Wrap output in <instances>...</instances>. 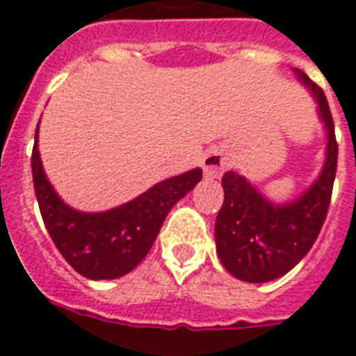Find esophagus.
<instances>
[{
  "label": "esophagus",
  "mask_w": 356,
  "mask_h": 356,
  "mask_svg": "<svg viewBox=\"0 0 356 356\" xmlns=\"http://www.w3.org/2000/svg\"><path fill=\"white\" fill-rule=\"evenodd\" d=\"M228 169V160L221 149H210L203 159V171L207 178H219Z\"/></svg>",
  "instance_id": "obj_1"
}]
</instances>
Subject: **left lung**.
<instances>
[{
    "label": "left lung",
    "mask_w": 356,
    "mask_h": 356,
    "mask_svg": "<svg viewBox=\"0 0 356 356\" xmlns=\"http://www.w3.org/2000/svg\"><path fill=\"white\" fill-rule=\"evenodd\" d=\"M294 72L319 105L328 134L326 160L307 193L284 205L271 203L244 176L225 172V201L216 219L217 254L229 275L250 284L280 278L303 259L323 228L332 200L339 155L332 112L323 89L300 69Z\"/></svg>",
    "instance_id": "8db88e82"
}]
</instances>
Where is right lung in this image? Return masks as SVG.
Returning a JSON list of instances; mask_svg holds the SVG:
<instances>
[{
  "instance_id": "obj_1",
  "label": "right lung",
  "mask_w": 356,
  "mask_h": 356,
  "mask_svg": "<svg viewBox=\"0 0 356 356\" xmlns=\"http://www.w3.org/2000/svg\"><path fill=\"white\" fill-rule=\"evenodd\" d=\"M40 122V121H39ZM39 127L31 151L33 187L40 216L56 250L89 280H114L137 267L149 253L169 210L201 180V169L153 185L124 205L106 212H80L58 197L39 155Z\"/></svg>"
}]
</instances>
